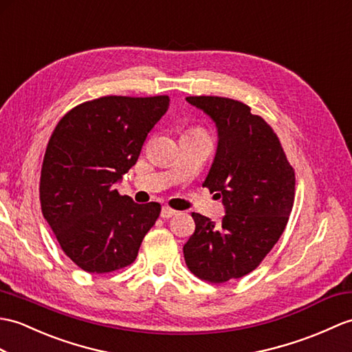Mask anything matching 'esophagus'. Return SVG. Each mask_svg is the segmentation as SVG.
I'll return each instance as SVG.
<instances>
[{
  "instance_id": "obj_1",
  "label": "esophagus",
  "mask_w": 352,
  "mask_h": 352,
  "mask_svg": "<svg viewBox=\"0 0 352 352\" xmlns=\"http://www.w3.org/2000/svg\"><path fill=\"white\" fill-rule=\"evenodd\" d=\"M174 214H175V211L173 208H169V207H163L162 211H160L162 219H169V217H173Z\"/></svg>"
}]
</instances>
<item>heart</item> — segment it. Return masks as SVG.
Returning <instances> with one entry per match:
<instances>
[{
	"mask_svg": "<svg viewBox=\"0 0 352 352\" xmlns=\"http://www.w3.org/2000/svg\"><path fill=\"white\" fill-rule=\"evenodd\" d=\"M192 132H198V130H192Z\"/></svg>",
	"mask_w": 352,
	"mask_h": 352,
	"instance_id": "b5f03b06",
	"label": "heart"
}]
</instances>
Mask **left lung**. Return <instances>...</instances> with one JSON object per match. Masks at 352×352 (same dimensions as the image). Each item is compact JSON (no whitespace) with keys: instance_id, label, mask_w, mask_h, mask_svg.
Returning a JSON list of instances; mask_svg holds the SVG:
<instances>
[{"instance_id":"obj_1","label":"left lung","mask_w":352,"mask_h":352,"mask_svg":"<svg viewBox=\"0 0 352 352\" xmlns=\"http://www.w3.org/2000/svg\"><path fill=\"white\" fill-rule=\"evenodd\" d=\"M214 121L216 156L202 186L222 198L216 225L192 213L184 259L199 279L223 283L255 270L280 239L294 206L296 174L279 138L248 104L216 96L186 97Z\"/></svg>"}]
</instances>
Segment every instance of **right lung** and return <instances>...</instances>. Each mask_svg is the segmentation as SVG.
Masks as SVG:
<instances>
[{
	"label": "right lung",
	"instance_id": "right-lung-1",
	"mask_svg": "<svg viewBox=\"0 0 352 352\" xmlns=\"http://www.w3.org/2000/svg\"><path fill=\"white\" fill-rule=\"evenodd\" d=\"M168 108V96L100 97L65 113L49 139L40 177L42 213L65 255L84 272L132 264L156 223L160 204H136L116 184Z\"/></svg>",
	"mask_w": 352,
	"mask_h": 352
}]
</instances>
